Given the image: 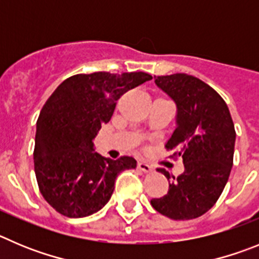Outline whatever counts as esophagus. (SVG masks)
I'll return each mask as SVG.
<instances>
[{"label": "esophagus", "mask_w": 259, "mask_h": 259, "mask_svg": "<svg viewBox=\"0 0 259 259\" xmlns=\"http://www.w3.org/2000/svg\"><path fill=\"white\" fill-rule=\"evenodd\" d=\"M137 167H138L139 170H142V171H144V173H150L151 170H152V167L150 166L148 164H146V162H138L137 164Z\"/></svg>", "instance_id": "1"}]
</instances>
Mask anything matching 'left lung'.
Returning <instances> with one entry per match:
<instances>
[{
	"mask_svg": "<svg viewBox=\"0 0 259 259\" xmlns=\"http://www.w3.org/2000/svg\"><path fill=\"white\" fill-rule=\"evenodd\" d=\"M155 82L177 104V127L165 144L182 157L185 171L169 181L165 196L151 200L153 208L171 220H193L220 199L231 173L236 132L228 107L213 88L186 73L155 76Z\"/></svg>",
	"mask_w": 259,
	"mask_h": 259,
	"instance_id": "obj_1",
	"label": "left lung"
}]
</instances>
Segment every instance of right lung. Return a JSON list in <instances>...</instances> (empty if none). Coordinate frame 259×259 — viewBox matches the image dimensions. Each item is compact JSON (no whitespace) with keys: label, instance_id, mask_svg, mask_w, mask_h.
Listing matches in <instances>:
<instances>
[{"label":"right lung","instance_id":"1","mask_svg":"<svg viewBox=\"0 0 259 259\" xmlns=\"http://www.w3.org/2000/svg\"><path fill=\"white\" fill-rule=\"evenodd\" d=\"M146 72L74 74L44 104L37 120L34 173L44 199L62 215L82 218L111 199L116 177L134 169L130 156L117 160L94 152L93 139L113 115L117 101L151 80Z\"/></svg>","mask_w":259,"mask_h":259}]
</instances>
